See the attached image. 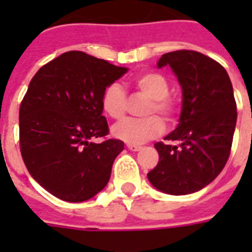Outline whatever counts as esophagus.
<instances>
[{
  "instance_id": "34e87169",
  "label": "esophagus",
  "mask_w": 252,
  "mask_h": 252,
  "mask_svg": "<svg viewBox=\"0 0 252 252\" xmlns=\"http://www.w3.org/2000/svg\"><path fill=\"white\" fill-rule=\"evenodd\" d=\"M126 147L129 148L131 151H139V150L142 148V146H139V144H129V143H128V144H126Z\"/></svg>"
}]
</instances>
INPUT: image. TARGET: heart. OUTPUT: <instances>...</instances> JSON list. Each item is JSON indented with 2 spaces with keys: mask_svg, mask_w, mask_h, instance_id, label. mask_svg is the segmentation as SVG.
Listing matches in <instances>:
<instances>
[{
  "mask_svg": "<svg viewBox=\"0 0 252 252\" xmlns=\"http://www.w3.org/2000/svg\"><path fill=\"white\" fill-rule=\"evenodd\" d=\"M132 88L137 93L148 97L143 119H126L113 126V135L129 144H142L160 135L164 129L163 121L150 114L158 113L164 121L171 123L178 115L180 104L170 95L169 81L164 75L155 71L137 74L131 79ZM101 108L110 119L119 120L124 117L126 110V95L119 83H109L101 94Z\"/></svg>",
  "mask_w": 252,
  "mask_h": 252,
  "instance_id": "b5f03b06",
  "label": "heart"
}]
</instances>
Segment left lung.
I'll list each match as a JSON object with an SVG mask.
<instances>
[{
    "instance_id": "1",
    "label": "left lung",
    "mask_w": 252,
    "mask_h": 252,
    "mask_svg": "<svg viewBox=\"0 0 252 252\" xmlns=\"http://www.w3.org/2000/svg\"><path fill=\"white\" fill-rule=\"evenodd\" d=\"M169 64L182 86L180 124L154 144L159 162L147 174L157 189L190 194L209 185L227 163L236 126V101L225 68L191 50L167 52L158 67ZM174 141L177 145H173Z\"/></svg>"
}]
</instances>
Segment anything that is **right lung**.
I'll return each mask as SVG.
<instances>
[{"instance_id": "1", "label": "right lung", "mask_w": 252, "mask_h": 252, "mask_svg": "<svg viewBox=\"0 0 252 252\" xmlns=\"http://www.w3.org/2000/svg\"><path fill=\"white\" fill-rule=\"evenodd\" d=\"M126 72V67L68 51L31 79L20 105V151L33 180L58 198L86 201L108 184L124 143L106 137L101 94ZM95 137L103 142H90Z\"/></svg>"}]
</instances>
